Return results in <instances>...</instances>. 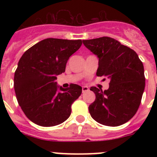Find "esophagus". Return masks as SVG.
Segmentation results:
<instances>
[{"label":"esophagus","mask_w":157,"mask_h":157,"mask_svg":"<svg viewBox=\"0 0 157 157\" xmlns=\"http://www.w3.org/2000/svg\"><path fill=\"white\" fill-rule=\"evenodd\" d=\"M88 90H89V87L86 86H84L82 87V93H85Z\"/></svg>","instance_id":"obj_1"}]
</instances>
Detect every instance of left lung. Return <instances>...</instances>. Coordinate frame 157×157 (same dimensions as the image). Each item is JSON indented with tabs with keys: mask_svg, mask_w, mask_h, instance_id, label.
Segmentation results:
<instances>
[{
	"mask_svg": "<svg viewBox=\"0 0 157 157\" xmlns=\"http://www.w3.org/2000/svg\"><path fill=\"white\" fill-rule=\"evenodd\" d=\"M82 42L98 56L97 75L110 80L108 90L90 88L96 95L94 102L89 106L91 117L109 127L124 124L135 115L141 104L145 85L143 63L136 52L112 37Z\"/></svg>",
	"mask_w": 157,
	"mask_h": 157,
	"instance_id": "left-lung-1",
	"label": "left lung"
}]
</instances>
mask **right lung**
I'll list each match as a JSON object with an SVG mask.
<instances>
[{
  "mask_svg": "<svg viewBox=\"0 0 157 157\" xmlns=\"http://www.w3.org/2000/svg\"><path fill=\"white\" fill-rule=\"evenodd\" d=\"M81 45L82 40L46 38L27 49L19 59L14 76L16 98L26 116L37 125L53 127L70 116L82 87L71 84L64 89L56 79Z\"/></svg>",
  "mask_w": 157,
  "mask_h": 157,
  "instance_id": "obj_1",
  "label": "right lung"
}]
</instances>
